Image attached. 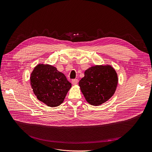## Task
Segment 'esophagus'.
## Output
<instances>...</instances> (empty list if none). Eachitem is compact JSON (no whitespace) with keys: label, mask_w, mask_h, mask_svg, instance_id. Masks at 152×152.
I'll return each instance as SVG.
<instances>
[{"label":"esophagus","mask_w":152,"mask_h":152,"mask_svg":"<svg viewBox=\"0 0 152 152\" xmlns=\"http://www.w3.org/2000/svg\"><path fill=\"white\" fill-rule=\"evenodd\" d=\"M72 83L73 85H76L78 83V79H73L72 80Z\"/></svg>","instance_id":"1"}]
</instances>
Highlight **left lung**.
Wrapping results in <instances>:
<instances>
[{"label": "left lung", "mask_w": 152, "mask_h": 152, "mask_svg": "<svg viewBox=\"0 0 152 152\" xmlns=\"http://www.w3.org/2000/svg\"><path fill=\"white\" fill-rule=\"evenodd\" d=\"M118 83V75L113 67L101 65L86 70L79 86L86 101L92 105L98 106L112 97Z\"/></svg>", "instance_id": "left-lung-1"}]
</instances>
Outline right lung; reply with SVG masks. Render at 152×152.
I'll use <instances>...</instances> for the list:
<instances>
[{
    "label": "right lung",
    "instance_id": "add662e5",
    "mask_svg": "<svg viewBox=\"0 0 152 152\" xmlns=\"http://www.w3.org/2000/svg\"><path fill=\"white\" fill-rule=\"evenodd\" d=\"M30 84L37 99L51 107L60 105L72 87L65 76L56 67L43 64L33 69Z\"/></svg>",
    "mask_w": 152,
    "mask_h": 152
}]
</instances>
